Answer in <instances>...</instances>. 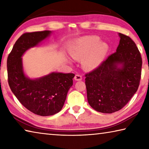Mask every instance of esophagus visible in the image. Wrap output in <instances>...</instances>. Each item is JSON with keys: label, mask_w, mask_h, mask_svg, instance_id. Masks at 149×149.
<instances>
[{"label": "esophagus", "mask_w": 149, "mask_h": 149, "mask_svg": "<svg viewBox=\"0 0 149 149\" xmlns=\"http://www.w3.org/2000/svg\"><path fill=\"white\" fill-rule=\"evenodd\" d=\"M74 79H75V80H76V81H81L82 79V76L79 74H76L75 75Z\"/></svg>", "instance_id": "esophagus-1"}]
</instances>
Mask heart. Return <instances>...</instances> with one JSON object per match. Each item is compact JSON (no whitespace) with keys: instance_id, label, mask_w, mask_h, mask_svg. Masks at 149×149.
<instances>
[{"instance_id":"1","label":"heart","mask_w":149,"mask_h":149,"mask_svg":"<svg viewBox=\"0 0 149 149\" xmlns=\"http://www.w3.org/2000/svg\"><path fill=\"white\" fill-rule=\"evenodd\" d=\"M107 50L108 45L100 42L99 37L87 36L75 42L70 49V54L75 60H81L84 57L83 66L85 70H91L100 64Z\"/></svg>"}]
</instances>
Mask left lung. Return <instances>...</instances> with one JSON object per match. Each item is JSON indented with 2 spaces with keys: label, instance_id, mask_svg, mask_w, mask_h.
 I'll list each match as a JSON object with an SVG mask.
<instances>
[{
  "label": "left lung",
  "instance_id": "8db88e82",
  "mask_svg": "<svg viewBox=\"0 0 149 149\" xmlns=\"http://www.w3.org/2000/svg\"><path fill=\"white\" fill-rule=\"evenodd\" d=\"M116 52L85 74L87 100L96 111L117 112L137 92L141 76L142 58L130 37L119 33Z\"/></svg>",
  "mask_w": 149,
  "mask_h": 149
}]
</instances>
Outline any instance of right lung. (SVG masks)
<instances>
[{"label":"right lung","instance_id":"obj_1","mask_svg":"<svg viewBox=\"0 0 149 149\" xmlns=\"http://www.w3.org/2000/svg\"><path fill=\"white\" fill-rule=\"evenodd\" d=\"M50 33H25L15 42L7 59L8 81L12 93L24 107L41 116L54 115L62 110L75 76L72 73L52 72L39 79H31L25 75L22 55L46 39Z\"/></svg>","mask_w":149,"mask_h":149}]
</instances>
